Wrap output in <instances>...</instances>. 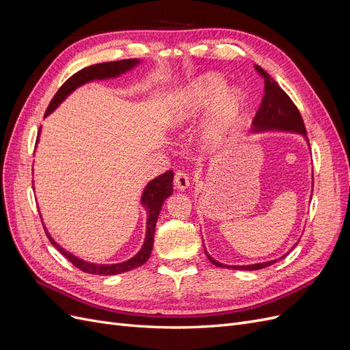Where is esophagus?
<instances>
[{
    "instance_id": "esophagus-1",
    "label": "esophagus",
    "mask_w": 350,
    "mask_h": 350,
    "mask_svg": "<svg viewBox=\"0 0 350 350\" xmlns=\"http://www.w3.org/2000/svg\"><path fill=\"white\" fill-rule=\"evenodd\" d=\"M174 185L176 189H179V191H184V189H187L189 187V179H188L187 174L183 171H178L174 178Z\"/></svg>"
}]
</instances>
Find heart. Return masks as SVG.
<instances>
[{
    "instance_id": "b5f03b06",
    "label": "heart",
    "mask_w": 350,
    "mask_h": 350,
    "mask_svg": "<svg viewBox=\"0 0 350 350\" xmlns=\"http://www.w3.org/2000/svg\"><path fill=\"white\" fill-rule=\"evenodd\" d=\"M228 83L217 72L201 74L179 94L169 113V124L183 126L207 111L213 109L203 130V140L208 147H217L234 129L245 107V96L237 89H226Z\"/></svg>"
}]
</instances>
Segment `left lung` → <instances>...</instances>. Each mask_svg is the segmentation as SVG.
Listing matches in <instances>:
<instances>
[{
    "mask_svg": "<svg viewBox=\"0 0 350 350\" xmlns=\"http://www.w3.org/2000/svg\"><path fill=\"white\" fill-rule=\"evenodd\" d=\"M257 71L264 77V96L260 105V109L256 113V118L252 120V133H266V131H283V133H295V134H301L304 139L308 143V139H306V130L302 121V116L298 111V108L295 107V103L291 100V98L286 94L279 84L274 81L269 74L264 71L261 67L256 66ZM310 146V143H308ZM312 183H314V176H312ZM296 245V243H295ZM295 247H292L293 250ZM289 250V252L292 251ZM204 252L207 258L210 260L211 264H215L217 267H226L232 270H260L264 267H269L271 264L278 262V260L284 258L289 252H286L284 256H282L278 260H270V261H264V262H257V264H248V266H229V264H224L217 260H215L211 256H208V252Z\"/></svg>",
    "mask_w": 350,
    "mask_h": 350,
    "instance_id": "8db88e82",
    "label": "left lung"
}]
</instances>
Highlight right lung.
Masks as SVG:
<instances>
[{"label": "right lung", "mask_w": 350, "mask_h": 350, "mask_svg": "<svg viewBox=\"0 0 350 350\" xmlns=\"http://www.w3.org/2000/svg\"><path fill=\"white\" fill-rule=\"evenodd\" d=\"M139 64H140V59L131 58V59H121V61H112V62H102V64H94V66H90V67L80 70L79 72H76L74 76H71L59 88V90L57 92L54 99L51 100L45 116L49 115L51 112H54L59 107V103L64 102L67 99V96H70V94L74 90H76L80 86H83V84H86V83L93 81V80H108V79L120 77L121 74L131 71L134 67H137ZM39 134H40V129H39ZM38 140H39V137H38ZM172 183H174V172L167 171L162 175L156 176L154 179H152V181L144 187V191L142 194L140 203L147 211L146 238H144L143 247L140 248V251L137 252L135 256L131 257L130 260H125L122 262H116V264H94V262H90V261H84V260H81L76 256H72L71 252L66 251L64 248L59 245V243H57L54 241V238H52L48 234V230L44 225L46 235H48L52 245H54L68 261H71L74 266H76L77 269H80L84 273L100 274V276H113V274L125 273V271H130L133 269L140 267L147 260H149L150 254H152L156 221H157L159 213H161V210H162L163 201L169 196H171L172 191H174Z\"/></svg>", "instance_id": "right-lung-1"}]
</instances>
